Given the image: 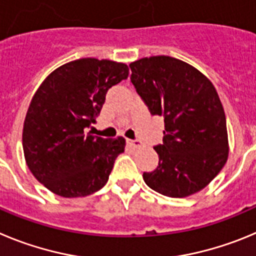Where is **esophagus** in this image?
Returning <instances> with one entry per match:
<instances>
[{"mask_svg": "<svg viewBox=\"0 0 256 256\" xmlns=\"http://www.w3.org/2000/svg\"><path fill=\"white\" fill-rule=\"evenodd\" d=\"M126 142H128V144L130 145V146H132V148H139L140 144H142V142H140V140H138V139H135V140L128 139Z\"/></svg>", "mask_w": 256, "mask_h": 256, "instance_id": "34e87169", "label": "esophagus"}]
</instances>
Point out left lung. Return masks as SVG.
Wrapping results in <instances>:
<instances>
[{
	"label": "left lung",
	"mask_w": 256,
	"mask_h": 256,
	"mask_svg": "<svg viewBox=\"0 0 256 256\" xmlns=\"http://www.w3.org/2000/svg\"><path fill=\"white\" fill-rule=\"evenodd\" d=\"M131 82L152 114L164 118L160 162L144 172L145 184L170 198H185L206 188L228 156L222 103L210 80L170 56L130 64Z\"/></svg>",
	"instance_id": "obj_1"
}]
</instances>
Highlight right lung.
Wrapping results in <instances>:
<instances>
[{"label":"right lung","instance_id":"right-lung-1","mask_svg":"<svg viewBox=\"0 0 256 256\" xmlns=\"http://www.w3.org/2000/svg\"><path fill=\"white\" fill-rule=\"evenodd\" d=\"M125 64L80 58L46 78L28 108L22 128L26 164L39 182L64 198H79L107 184L125 139L85 134L96 124L108 89L128 79Z\"/></svg>","mask_w":256,"mask_h":256}]
</instances>
